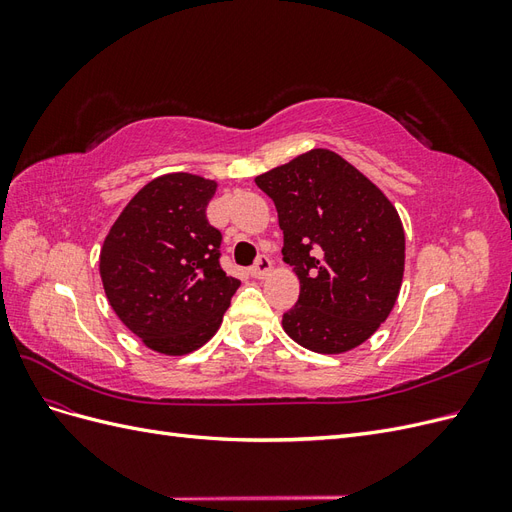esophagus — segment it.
I'll return each mask as SVG.
<instances>
[{"instance_id":"obj_1","label":"esophagus","mask_w":512,"mask_h":512,"mask_svg":"<svg viewBox=\"0 0 512 512\" xmlns=\"http://www.w3.org/2000/svg\"><path fill=\"white\" fill-rule=\"evenodd\" d=\"M269 271H271V260H269V256H258L256 265L250 267V275L256 277V280H262V277H265Z\"/></svg>"}]
</instances>
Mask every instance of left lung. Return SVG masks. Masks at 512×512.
<instances>
[{"label":"left lung","instance_id":"1","mask_svg":"<svg viewBox=\"0 0 512 512\" xmlns=\"http://www.w3.org/2000/svg\"><path fill=\"white\" fill-rule=\"evenodd\" d=\"M254 181L275 203L282 254L301 282L284 331L320 354L361 346L389 318L404 277L397 209L329 149L307 151Z\"/></svg>","mask_w":512,"mask_h":512}]
</instances>
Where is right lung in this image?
<instances>
[{"mask_svg": "<svg viewBox=\"0 0 512 512\" xmlns=\"http://www.w3.org/2000/svg\"><path fill=\"white\" fill-rule=\"evenodd\" d=\"M215 188V181L190 173L153 179L104 239L106 299L156 352L181 356L209 342L241 286L222 269V232L207 220Z\"/></svg>", "mask_w": 512, "mask_h": 512, "instance_id": "obj_1", "label": "right lung"}]
</instances>
